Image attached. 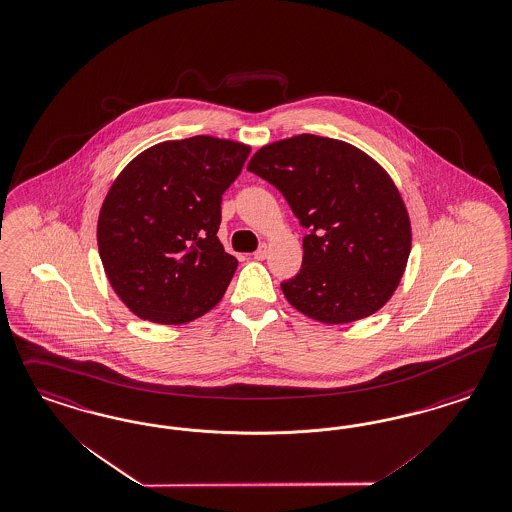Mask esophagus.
<instances>
[{
  "label": "esophagus",
  "mask_w": 512,
  "mask_h": 512,
  "mask_svg": "<svg viewBox=\"0 0 512 512\" xmlns=\"http://www.w3.org/2000/svg\"><path fill=\"white\" fill-rule=\"evenodd\" d=\"M267 252H269V247H267L265 243H262L260 248H258L252 256H254V260H265V258H267Z\"/></svg>",
  "instance_id": "34e87169"
}]
</instances>
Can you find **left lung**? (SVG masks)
Masks as SVG:
<instances>
[{
    "label": "left lung",
    "instance_id": "obj_1",
    "mask_svg": "<svg viewBox=\"0 0 512 512\" xmlns=\"http://www.w3.org/2000/svg\"><path fill=\"white\" fill-rule=\"evenodd\" d=\"M247 169L281 191L309 229L300 273L281 283L288 302L326 324L359 321L389 302L412 228L379 163L347 142L298 134L260 148Z\"/></svg>",
    "mask_w": 512,
    "mask_h": 512
}]
</instances>
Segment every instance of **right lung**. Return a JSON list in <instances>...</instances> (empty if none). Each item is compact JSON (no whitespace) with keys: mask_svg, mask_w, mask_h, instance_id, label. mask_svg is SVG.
Here are the masks:
<instances>
[{"mask_svg":"<svg viewBox=\"0 0 512 512\" xmlns=\"http://www.w3.org/2000/svg\"><path fill=\"white\" fill-rule=\"evenodd\" d=\"M250 146L191 136L155 144L115 178L98 214L106 277L136 317L186 324L222 300L237 269L220 239L222 195Z\"/></svg>","mask_w":512,"mask_h":512,"instance_id":"obj_1","label":"right lung"}]
</instances>
